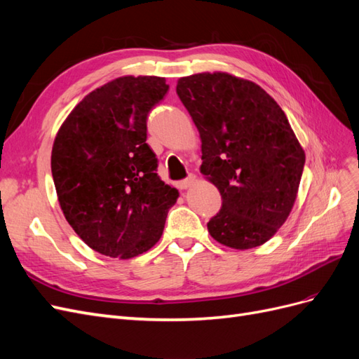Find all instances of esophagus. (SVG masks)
<instances>
[{"mask_svg": "<svg viewBox=\"0 0 359 359\" xmlns=\"http://www.w3.org/2000/svg\"><path fill=\"white\" fill-rule=\"evenodd\" d=\"M193 182H194V177H193V175H189L186 180H182V181L178 182V189H180V190H186V189H189L190 186H193Z\"/></svg>", "mask_w": 359, "mask_h": 359, "instance_id": "34e87169", "label": "esophagus"}]
</instances>
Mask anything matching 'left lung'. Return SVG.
<instances>
[{"instance_id": "left-lung-1", "label": "left lung", "mask_w": 359, "mask_h": 359, "mask_svg": "<svg viewBox=\"0 0 359 359\" xmlns=\"http://www.w3.org/2000/svg\"><path fill=\"white\" fill-rule=\"evenodd\" d=\"M177 94L199 130L201 172L223 199L208 232L236 250L262 245L289 217L306 163L285 112L255 82L223 72L181 78Z\"/></svg>"}]
</instances>
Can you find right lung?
Returning <instances> with one entry per match:
<instances>
[{
  "label": "right lung",
  "mask_w": 359,
  "mask_h": 359,
  "mask_svg": "<svg viewBox=\"0 0 359 359\" xmlns=\"http://www.w3.org/2000/svg\"><path fill=\"white\" fill-rule=\"evenodd\" d=\"M169 90L158 76H123L90 93L60 127L50 168L64 217L109 257L156 245L180 193L157 175L147 118Z\"/></svg>",
  "instance_id": "1"
}]
</instances>
